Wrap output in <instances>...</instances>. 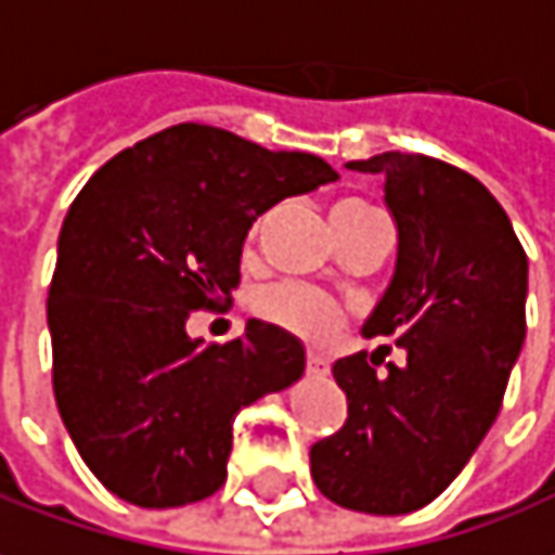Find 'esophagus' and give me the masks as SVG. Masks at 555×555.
Masks as SVG:
<instances>
[{"label": "esophagus", "instance_id": "obj_1", "mask_svg": "<svg viewBox=\"0 0 555 555\" xmlns=\"http://www.w3.org/2000/svg\"><path fill=\"white\" fill-rule=\"evenodd\" d=\"M307 370L317 375H325L328 373V360H325L323 353H313V350H310V353H307Z\"/></svg>", "mask_w": 555, "mask_h": 555}]
</instances>
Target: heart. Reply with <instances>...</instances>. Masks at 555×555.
<instances>
[{
    "instance_id": "heart-1",
    "label": "heart",
    "mask_w": 555,
    "mask_h": 555,
    "mask_svg": "<svg viewBox=\"0 0 555 555\" xmlns=\"http://www.w3.org/2000/svg\"><path fill=\"white\" fill-rule=\"evenodd\" d=\"M370 210H373L370 205L345 202V205L335 207L332 220H348V217H360V214H370ZM260 223H263V217H257L248 227V245H254V238L260 232ZM254 313L263 323L276 325L282 332H288L295 338H304V341H313V345H323L328 338H335L345 328V323H348V310L335 298H328L320 288L298 285V282L263 288L254 298Z\"/></svg>"
}]
</instances>
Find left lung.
<instances>
[{
  "mask_svg": "<svg viewBox=\"0 0 555 555\" xmlns=\"http://www.w3.org/2000/svg\"><path fill=\"white\" fill-rule=\"evenodd\" d=\"M348 167L385 177L398 220L395 279L363 332L406 360L385 363L382 345L332 366L348 420L310 447V472L345 509L403 516L444 494L494 425L525 341L528 257L466 170L400 152Z\"/></svg>",
  "mask_w": 555,
  "mask_h": 555,
  "instance_id": "obj_1",
  "label": "left lung"
}]
</instances>
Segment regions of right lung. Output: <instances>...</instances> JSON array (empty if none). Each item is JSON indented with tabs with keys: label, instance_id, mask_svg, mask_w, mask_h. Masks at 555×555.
<instances>
[{
	"label": "right lung",
	"instance_id": "obj_1",
	"mask_svg": "<svg viewBox=\"0 0 555 555\" xmlns=\"http://www.w3.org/2000/svg\"><path fill=\"white\" fill-rule=\"evenodd\" d=\"M332 180L323 157L177 124L80 189L46 304L52 388L111 494L167 509L220 491L238 410L301 378V341L276 325L248 320L242 338L202 345L185 320L230 307L263 210Z\"/></svg>",
	"mask_w": 555,
	"mask_h": 555
}]
</instances>
